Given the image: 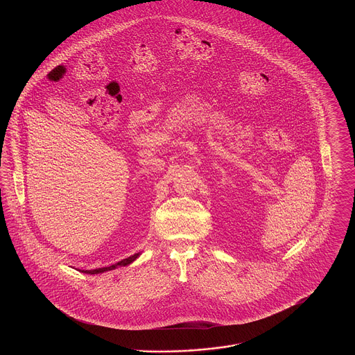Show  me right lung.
<instances>
[{"mask_svg": "<svg viewBox=\"0 0 355 355\" xmlns=\"http://www.w3.org/2000/svg\"><path fill=\"white\" fill-rule=\"evenodd\" d=\"M141 255V253L135 254V255H132V257H128V258H125V259H122V261H119L117 263H114V265H112V266H106V268H98V269H93V270H80L81 272H85V274H102V272H105V271H110L114 270V269H117L119 266H128V265H130V263H133L135 259L138 258Z\"/></svg>", "mask_w": 355, "mask_h": 355, "instance_id": "obj_1", "label": "right lung"}]
</instances>
